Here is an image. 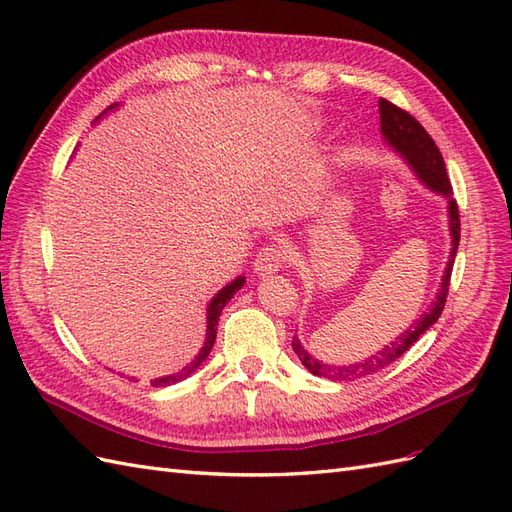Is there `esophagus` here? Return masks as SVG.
Returning <instances> with one entry per match:
<instances>
[{"instance_id": "obj_1", "label": "esophagus", "mask_w": 512, "mask_h": 512, "mask_svg": "<svg viewBox=\"0 0 512 512\" xmlns=\"http://www.w3.org/2000/svg\"><path fill=\"white\" fill-rule=\"evenodd\" d=\"M281 266H283V248L279 244L261 246L253 261V268L259 277H268V274L277 272Z\"/></svg>"}]
</instances>
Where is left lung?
I'll return each mask as SVG.
<instances>
[{"instance_id": "obj_1", "label": "left lung", "mask_w": 512, "mask_h": 512, "mask_svg": "<svg viewBox=\"0 0 512 512\" xmlns=\"http://www.w3.org/2000/svg\"><path fill=\"white\" fill-rule=\"evenodd\" d=\"M378 112H381V131L385 136V142H389V147L396 149L406 162L411 164L415 170V175L422 179L430 190H435L443 194L448 199V216H450V235H452V251L448 266H445L443 279L439 285V292L432 300V305L428 311H424V316L415 320L411 329H406L400 337H396V342H391L383 350H378L376 355L368 357L361 363L355 365H326L320 363L318 359H313L309 352L300 346L298 339H292V348L298 355V359L303 361L305 368L313 376H322L329 378V381H352V378H361L374 374L378 370L387 368L389 363L402 357L406 350H409L419 337H422L432 324H435L441 316V311L445 307V298H448L450 290V277H452V266H454V257H456V248L458 242H461V218H458V205L452 199V183L448 179V170H445L443 155L435 140L430 138L428 131L419 125L415 116H411L406 110L393 106L391 101L381 99L378 101Z\"/></svg>"}]
</instances>
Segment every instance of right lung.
<instances>
[{
	"label": "right lung",
	"instance_id": "1",
	"mask_svg": "<svg viewBox=\"0 0 512 512\" xmlns=\"http://www.w3.org/2000/svg\"><path fill=\"white\" fill-rule=\"evenodd\" d=\"M116 106H119V103H112L108 110H112ZM242 285H244V277H238L235 281H231L227 287H222V290L212 298V303H209V307H207V333H205L207 337H205V344H203L199 355H196V359L190 365H186V368H183L181 372H177V374H170V376H164V378H155V381H151V387L175 385V383L183 381V378H188L192 372H196V370L201 368V363L207 359L209 350H212V346L216 342V331H218L216 324H218L220 313H222V309H225V305L231 300V296L238 292Z\"/></svg>",
	"mask_w": 512,
	"mask_h": 512
}]
</instances>
